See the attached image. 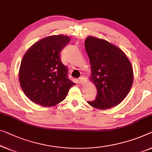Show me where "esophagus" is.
<instances>
[{"label":"esophagus","mask_w":152,"mask_h":152,"mask_svg":"<svg viewBox=\"0 0 152 152\" xmlns=\"http://www.w3.org/2000/svg\"><path fill=\"white\" fill-rule=\"evenodd\" d=\"M79 81H80V83L81 85H83L86 83V79L84 77H81L79 79Z\"/></svg>","instance_id":"esophagus-1"}]
</instances>
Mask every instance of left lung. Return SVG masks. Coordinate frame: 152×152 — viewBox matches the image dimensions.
Wrapping results in <instances>:
<instances>
[{
  "label": "left lung",
  "mask_w": 152,
  "mask_h": 152,
  "mask_svg": "<svg viewBox=\"0 0 152 152\" xmlns=\"http://www.w3.org/2000/svg\"><path fill=\"white\" fill-rule=\"evenodd\" d=\"M85 48L91 66L90 79L97 90L95 99L88 103L100 110L118 105L132 86L130 61L122 50L105 39L88 37Z\"/></svg>",
  "instance_id": "left-lung-1"
}]
</instances>
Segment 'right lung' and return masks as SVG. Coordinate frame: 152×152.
Returning a JSON list of instances; mask_svg holds the SVG:
<instances>
[{
	"mask_svg": "<svg viewBox=\"0 0 152 152\" xmlns=\"http://www.w3.org/2000/svg\"><path fill=\"white\" fill-rule=\"evenodd\" d=\"M70 42L64 35L50 36L32 45L22 60L19 81L25 95L45 107L54 106L64 99L75 83L68 78L60 52Z\"/></svg>",
	"mask_w": 152,
	"mask_h": 152,
	"instance_id": "right-lung-1",
	"label": "right lung"
}]
</instances>
